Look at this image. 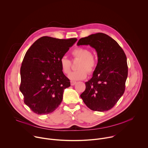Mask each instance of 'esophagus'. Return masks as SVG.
<instances>
[{
	"label": "esophagus",
	"instance_id": "esophagus-1",
	"mask_svg": "<svg viewBox=\"0 0 148 148\" xmlns=\"http://www.w3.org/2000/svg\"><path fill=\"white\" fill-rule=\"evenodd\" d=\"M76 83V82H75V81H71V86H74Z\"/></svg>",
	"mask_w": 148,
	"mask_h": 148
}]
</instances>
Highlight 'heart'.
<instances>
[{"instance_id": "b5f03b06", "label": "heart", "mask_w": 148, "mask_h": 148, "mask_svg": "<svg viewBox=\"0 0 148 148\" xmlns=\"http://www.w3.org/2000/svg\"><path fill=\"white\" fill-rule=\"evenodd\" d=\"M72 55L77 58L80 60L77 71L71 72L68 75V77L72 80H80L84 79L87 76V72L92 73L97 65V60L96 57L92 54L91 51L87 48L77 47L72 51ZM60 66L62 71L65 74H68L71 71V62L65 57L60 60Z\"/></svg>"}]
</instances>
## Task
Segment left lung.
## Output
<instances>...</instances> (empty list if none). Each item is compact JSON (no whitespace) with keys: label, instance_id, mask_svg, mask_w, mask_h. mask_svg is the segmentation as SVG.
Returning a JSON list of instances; mask_svg holds the SVG:
<instances>
[{"label":"left lung","instance_id":"8db88e82","mask_svg":"<svg viewBox=\"0 0 148 148\" xmlns=\"http://www.w3.org/2000/svg\"><path fill=\"white\" fill-rule=\"evenodd\" d=\"M77 45H90L98 56L92 77L85 83L86 90L80 97L92 110L111 109L125 91L128 66L124 51L114 39L102 33L81 38Z\"/></svg>","mask_w":148,"mask_h":148}]
</instances>
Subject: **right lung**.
<instances>
[{
	"mask_svg": "<svg viewBox=\"0 0 148 148\" xmlns=\"http://www.w3.org/2000/svg\"><path fill=\"white\" fill-rule=\"evenodd\" d=\"M77 40L43 36L27 51L20 69V90L25 103L34 113H50L61 103L64 90L71 83L60 61Z\"/></svg>",
	"mask_w": 148,
	"mask_h": 148,
	"instance_id": "add662e5",
	"label": "right lung"
}]
</instances>
